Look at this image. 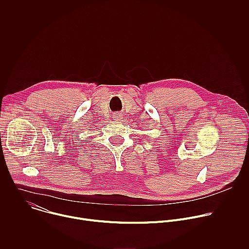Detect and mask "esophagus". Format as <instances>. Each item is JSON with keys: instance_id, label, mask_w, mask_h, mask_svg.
<instances>
[{"instance_id": "esophagus-1", "label": "esophagus", "mask_w": 249, "mask_h": 249, "mask_svg": "<svg viewBox=\"0 0 249 249\" xmlns=\"http://www.w3.org/2000/svg\"><path fill=\"white\" fill-rule=\"evenodd\" d=\"M121 117H122V115H121L120 113H115V114H113V118H114V120H116V121H119V120L121 119Z\"/></svg>"}]
</instances>
